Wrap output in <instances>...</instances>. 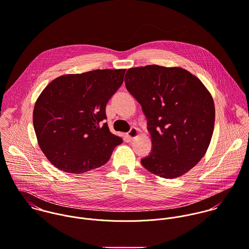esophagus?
Instances as JSON below:
<instances>
[{
  "label": "esophagus",
  "mask_w": 249,
  "mask_h": 249,
  "mask_svg": "<svg viewBox=\"0 0 249 249\" xmlns=\"http://www.w3.org/2000/svg\"><path fill=\"white\" fill-rule=\"evenodd\" d=\"M138 136H139V130H138L137 128H132V129L128 132V137H129L131 140L136 139Z\"/></svg>",
  "instance_id": "esophagus-1"
}]
</instances>
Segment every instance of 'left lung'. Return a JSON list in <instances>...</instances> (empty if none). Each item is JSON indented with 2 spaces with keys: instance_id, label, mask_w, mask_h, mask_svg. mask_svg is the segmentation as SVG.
<instances>
[{
  "instance_id": "obj_1",
  "label": "left lung",
  "mask_w": 249,
  "mask_h": 249,
  "mask_svg": "<svg viewBox=\"0 0 249 249\" xmlns=\"http://www.w3.org/2000/svg\"><path fill=\"white\" fill-rule=\"evenodd\" d=\"M125 85L147 118L152 151L142 165L165 179L187 173L212 140L215 111L209 90L186 69L155 64L128 69Z\"/></svg>"
}]
</instances>
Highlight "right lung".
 Listing matches in <instances>:
<instances>
[{"mask_svg":"<svg viewBox=\"0 0 249 249\" xmlns=\"http://www.w3.org/2000/svg\"><path fill=\"white\" fill-rule=\"evenodd\" d=\"M126 69L93 70L53 80L34 107L37 142L51 163L80 174L104 165L122 139L110 133L106 106Z\"/></svg>","mask_w":249,"mask_h":249,"instance_id":"add662e5","label":"right lung"}]
</instances>
